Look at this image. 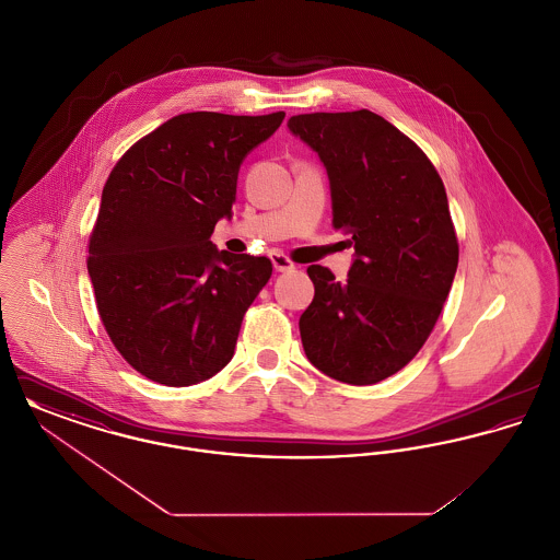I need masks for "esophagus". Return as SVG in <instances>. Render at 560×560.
<instances>
[{
	"mask_svg": "<svg viewBox=\"0 0 560 560\" xmlns=\"http://www.w3.org/2000/svg\"><path fill=\"white\" fill-rule=\"evenodd\" d=\"M270 260H272V267H275L277 272H288V270L295 268L292 260H290L285 254H281V252H272V254H270Z\"/></svg>",
	"mask_w": 560,
	"mask_h": 560,
	"instance_id": "esophagus-1",
	"label": "esophagus"
}]
</instances>
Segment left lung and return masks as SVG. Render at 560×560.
<instances>
[{"label":"left lung","mask_w":560,"mask_h":560,"mask_svg":"<svg viewBox=\"0 0 560 560\" xmlns=\"http://www.w3.org/2000/svg\"><path fill=\"white\" fill-rule=\"evenodd\" d=\"M288 128L323 161L334 229L354 245L345 283L308 267L315 298L300 317L302 347L338 382H382L424 347L452 290L459 247L443 180L368 108L293 115Z\"/></svg>","instance_id":"obj_1"}]
</instances>
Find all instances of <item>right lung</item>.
<instances>
[{
  "label": "right lung",
  "mask_w": 560,
  "mask_h": 560,
  "mask_svg": "<svg viewBox=\"0 0 560 560\" xmlns=\"http://www.w3.org/2000/svg\"><path fill=\"white\" fill-rule=\"evenodd\" d=\"M283 117L183 113L108 174L88 272L110 342L144 377L190 386L233 359L243 315L272 265L220 252L210 237L233 212L241 163Z\"/></svg>",
  "instance_id": "add662e5"
}]
</instances>
